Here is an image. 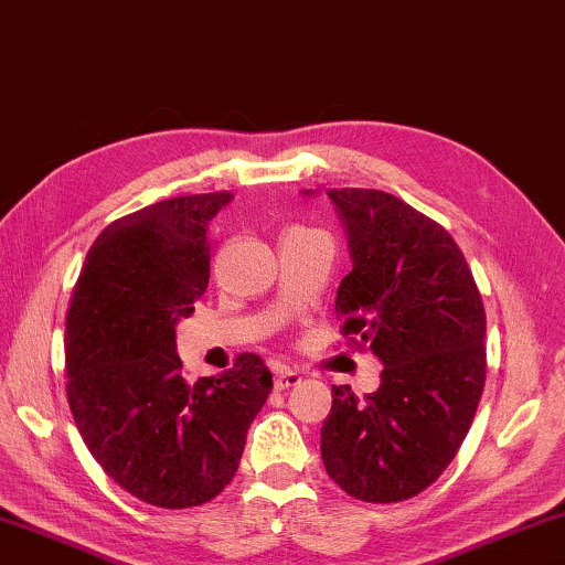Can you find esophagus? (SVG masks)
Segmentation results:
<instances>
[{"mask_svg": "<svg viewBox=\"0 0 565 565\" xmlns=\"http://www.w3.org/2000/svg\"><path fill=\"white\" fill-rule=\"evenodd\" d=\"M274 384H276V388L284 391V388H291L296 384H301V376L296 374V371H291V369H279V371H276Z\"/></svg>", "mask_w": 565, "mask_h": 565, "instance_id": "34e87169", "label": "esophagus"}]
</instances>
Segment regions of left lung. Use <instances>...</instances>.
Here are the masks:
<instances>
[{"mask_svg":"<svg viewBox=\"0 0 565 565\" xmlns=\"http://www.w3.org/2000/svg\"><path fill=\"white\" fill-rule=\"evenodd\" d=\"M353 269L337 291L341 333L384 363L381 386L331 388L327 473L353 499L396 503L454 461L486 384V311L446 228L379 189H329Z\"/></svg>","mask_w":565,"mask_h":565,"instance_id":"left-lung-1","label":"left lung"}]
</instances>
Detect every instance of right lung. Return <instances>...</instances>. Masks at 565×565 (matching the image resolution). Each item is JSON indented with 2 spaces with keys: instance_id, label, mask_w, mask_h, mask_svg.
<instances>
[{
  "instance_id": "obj_1",
  "label": "right lung",
  "mask_w": 565,
  "mask_h": 565,
  "mask_svg": "<svg viewBox=\"0 0 565 565\" xmlns=\"http://www.w3.org/2000/svg\"><path fill=\"white\" fill-rule=\"evenodd\" d=\"M228 202V191L174 196L111 222L66 309L74 424L109 478L159 509L202 505L232 483L274 388L256 353L199 381L177 356V321L209 284V222Z\"/></svg>"
}]
</instances>
